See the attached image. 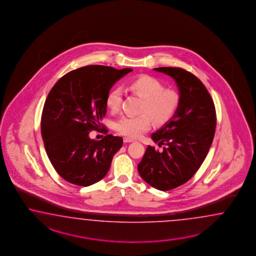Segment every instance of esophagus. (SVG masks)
I'll use <instances>...</instances> for the list:
<instances>
[{
	"instance_id": "1",
	"label": "esophagus",
	"mask_w": 256,
	"mask_h": 256,
	"mask_svg": "<svg viewBox=\"0 0 256 256\" xmlns=\"http://www.w3.org/2000/svg\"><path fill=\"white\" fill-rule=\"evenodd\" d=\"M124 142L126 144H128V142H135V140L134 138H128V137H124Z\"/></svg>"
}]
</instances>
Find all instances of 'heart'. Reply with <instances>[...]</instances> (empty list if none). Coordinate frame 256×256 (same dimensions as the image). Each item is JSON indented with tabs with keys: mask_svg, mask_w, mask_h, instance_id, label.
<instances>
[{
	"mask_svg": "<svg viewBox=\"0 0 256 256\" xmlns=\"http://www.w3.org/2000/svg\"><path fill=\"white\" fill-rule=\"evenodd\" d=\"M128 90L144 98L140 116H124L116 123V132L128 138H137L156 124H164L172 118L179 105V95L172 90H164L163 84L152 76H142L128 84ZM123 100V91L114 88L108 92L106 105L112 112H118Z\"/></svg>",
	"mask_w": 256,
	"mask_h": 256,
	"instance_id": "1",
	"label": "heart"
}]
</instances>
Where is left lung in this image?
Masks as SVG:
<instances>
[{"instance_id": "8db88e82", "label": "left lung", "mask_w": 256, "mask_h": 256, "mask_svg": "<svg viewBox=\"0 0 256 256\" xmlns=\"http://www.w3.org/2000/svg\"><path fill=\"white\" fill-rule=\"evenodd\" d=\"M154 70L172 77L179 91L172 118L151 138L163 151L147 146L138 165L140 177L161 191L190 180L207 156L214 137L216 112L212 98L200 79L186 70L160 67Z\"/></svg>"}]
</instances>
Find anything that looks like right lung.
Returning a JSON list of instances; mask_svg holds the SVG:
<instances>
[{
    "label": "right lung",
    "instance_id": "1",
    "mask_svg": "<svg viewBox=\"0 0 256 256\" xmlns=\"http://www.w3.org/2000/svg\"><path fill=\"white\" fill-rule=\"evenodd\" d=\"M132 72L90 65L62 76L50 90L42 114L41 132L51 164L64 180L90 186L109 172L123 138L90 137L106 114V97L119 79Z\"/></svg>",
    "mask_w": 256,
    "mask_h": 256
}]
</instances>
